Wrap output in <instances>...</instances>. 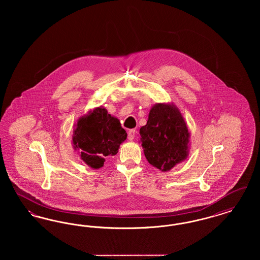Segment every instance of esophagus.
Segmentation results:
<instances>
[{
	"mask_svg": "<svg viewBox=\"0 0 260 260\" xmlns=\"http://www.w3.org/2000/svg\"><path fill=\"white\" fill-rule=\"evenodd\" d=\"M135 136H136V129H129L127 132V138H128V140H134Z\"/></svg>",
	"mask_w": 260,
	"mask_h": 260,
	"instance_id": "esophagus-1",
	"label": "esophagus"
}]
</instances>
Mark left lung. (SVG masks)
I'll return each instance as SVG.
<instances>
[{"label": "left lung", "mask_w": 260, "mask_h": 260, "mask_svg": "<svg viewBox=\"0 0 260 260\" xmlns=\"http://www.w3.org/2000/svg\"><path fill=\"white\" fill-rule=\"evenodd\" d=\"M140 142L149 164L169 172L185 161L190 149V133L185 120L173 103H156L141 126Z\"/></svg>", "instance_id": "8db88e82"}]
</instances>
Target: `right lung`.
<instances>
[{
  "label": "right lung",
  "instance_id": "right-lung-1",
  "mask_svg": "<svg viewBox=\"0 0 260 260\" xmlns=\"http://www.w3.org/2000/svg\"><path fill=\"white\" fill-rule=\"evenodd\" d=\"M126 139V133L119 119L99 106L78 119L74 124L72 144L81 160L89 168L99 170L105 158L118 153Z\"/></svg>",
  "mask_w": 260,
  "mask_h": 260
}]
</instances>
